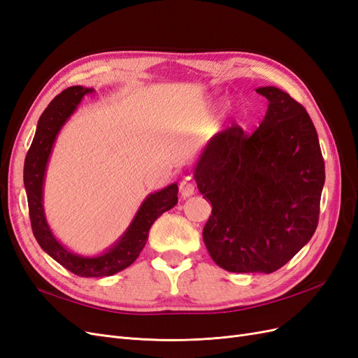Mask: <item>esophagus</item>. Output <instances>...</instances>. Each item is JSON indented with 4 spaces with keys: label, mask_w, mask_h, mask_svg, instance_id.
<instances>
[{
    "label": "esophagus",
    "mask_w": 358,
    "mask_h": 358,
    "mask_svg": "<svg viewBox=\"0 0 358 358\" xmlns=\"http://www.w3.org/2000/svg\"><path fill=\"white\" fill-rule=\"evenodd\" d=\"M179 191L182 194V197H189L194 194V183L188 180H182L179 185Z\"/></svg>",
    "instance_id": "34e87169"
}]
</instances>
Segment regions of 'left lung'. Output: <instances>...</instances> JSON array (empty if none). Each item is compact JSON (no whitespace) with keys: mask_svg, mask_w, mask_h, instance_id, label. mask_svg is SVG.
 Segmentation results:
<instances>
[{"mask_svg":"<svg viewBox=\"0 0 358 358\" xmlns=\"http://www.w3.org/2000/svg\"><path fill=\"white\" fill-rule=\"evenodd\" d=\"M254 133L231 125L216 134L194 178L212 215L203 241L213 262L234 273H273L313 236L326 179L306 109L273 86Z\"/></svg>","mask_w":358,"mask_h":358,"instance_id":"1","label":"left lung"}]
</instances>
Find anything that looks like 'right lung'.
I'll list each match as a JSON object with an SVG mask.
<instances>
[{"label":"right lung","instance_id":"1","mask_svg":"<svg viewBox=\"0 0 358 358\" xmlns=\"http://www.w3.org/2000/svg\"><path fill=\"white\" fill-rule=\"evenodd\" d=\"M92 90L82 86H70L53 99L41 113L34 140L29 146L24 166V183L28 197V210L31 229L38 245L71 273L80 278H101L110 276L127 268L136 262L138 254L146 245L149 229L159 215L171 209L178 203V185L173 183L145 200L142 208L124 237L109 252L100 257L85 258L67 251L48 227L45 212L41 204V187L45 178V167L50 154V149L62 124L74 112L85 95H91Z\"/></svg>","mask_w":358,"mask_h":358}]
</instances>
